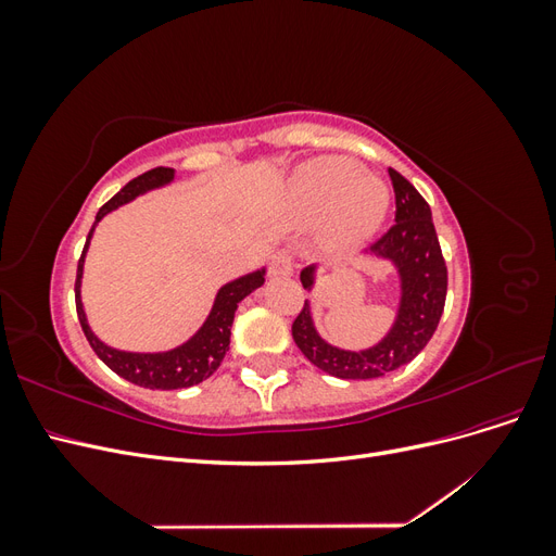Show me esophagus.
I'll list each match as a JSON object with an SVG mask.
<instances>
[{"label": "esophagus", "instance_id": "esophagus-1", "mask_svg": "<svg viewBox=\"0 0 556 556\" xmlns=\"http://www.w3.org/2000/svg\"><path fill=\"white\" fill-rule=\"evenodd\" d=\"M271 276L276 278H285L294 274V255L290 250H278L271 255Z\"/></svg>", "mask_w": 556, "mask_h": 556}]
</instances>
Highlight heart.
Listing matches in <instances>:
<instances>
[{"label":"heart","mask_w":556,"mask_h":556,"mask_svg":"<svg viewBox=\"0 0 556 556\" xmlns=\"http://www.w3.org/2000/svg\"><path fill=\"white\" fill-rule=\"evenodd\" d=\"M292 208L306 223H323L331 250H350L378 229L390 192L376 176L345 157H317L301 164L290 180Z\"/></svg>","instance_id":"obj_1"}]
</instances>
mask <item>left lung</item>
Masks as SVG:
<instances>
[{
  "label": "left lung",
  "instance_id": "left-lung-1",
  "mask_svg": "<svg viewBox=\"0 0 556 556\" xmlns=\"http://www.w3.org/2000/svg\"><path fill=\"white\" fill-rule=\"evenodd\" d=\"M396 194V225L378 239L366 255L392 262L399 276L396 317L382 339L364 350H345L327 343L313 323L311 301L292 325V336L306 359L325 374L343 380H371L415 359L441 323L447 294V266L431 220V208L413 185L390 169ZM317 266L301 271V282L315 288Z\"/></svg>",
  "mask_w": 556,
  "mask_h": 556
}]
</instances>
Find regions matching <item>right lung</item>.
I'll return each mask as SVG.
<instances>
[{
  "instance_id": "add662e5",
  "label": "right lung",
  "mask_w": 556,
  "mask_h": 556,
  "mask_svg": "<svg viewBox=\"0 0 556 556\" xmlns=\"http://www.w3.org/2000/svg\"><path fill=\"white\" fill-rule=\"evenodd\" d=\"M174 176H176L174 169L157 166V169L146 172L143 176L129 180L121 192H117L113 199H109L94 217V225L88 233V241H86V248H83V255L78 260V271H76V313H78L83 333H86L94 355L102 359L113 374L134 384L146 387V390H180V387H192V384H199L201 380L211 378L229 350L233 313H237L239 304L250 292L262 288L264 276H266V268L262 266L257 271L245 274L237 280L223 285L215 294L213 308L204 319V325H201L197 333L190 336V339L178 348L164 350V352H127V350L111 348L104 341L97 339L94 331L88 325V317H86V311H83V301H80L83 264H86V252L90 248V239L97 229V223L111 211L129 204V201H134L139 194L169 185Z\"/></svg>"
}]
</instances>
